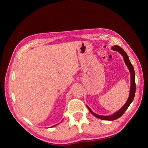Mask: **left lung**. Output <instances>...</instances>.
<instances>
[{
    "label": "left lung",
    "mask_w": 148,
    "mask_h": 148,
    "mask_svg": "<svg viewBox=\"0 0 148 148\" xmlns=\"http://www.w3.org/2000/svg\"><path fill=\"white\" fill-rule=\"evenodd\" d=\"M112 49L113 51H116L119 52L121 55L123 56V60L125 65H127V68L129 70L130 73V76H131V79H130V95H129V97L128 98V99L126 102V103L122 106V108L120 109H119L118 111L114 113L113 114L110 115H107V116H105V115H97L96 114H95V112L91 110V109L89 107L86 106V107H88V110H89V112L94 115L96 117L101 119V120H109V121H112V120H115L116 119H119V117H120L121 116H122V115L124 114V112L125 111L127 110V109H128V107H129V106L131 104V103L132 102V101H133L134 97H135V91H136V84H135V70H134L133 66L132 65V64H131L130 60L129 58L127 56V54L124 51V50L123 49L121 48L120 47H119V46H112L111 48Z\"/></svg>",
    "instance_id": "obj_1"
}]
</instances>
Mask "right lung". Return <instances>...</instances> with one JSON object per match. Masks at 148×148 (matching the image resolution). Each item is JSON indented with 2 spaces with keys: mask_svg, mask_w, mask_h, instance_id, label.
Returning <instances> with one entry per match:
<instances>
[{
  "mask_svg": "<svg viewBox=\"0 0 148 148\" xmlns=\"http://www.w3.org/2000/svg\"><path fill=\"white\" fill-rule=\"evenodd\" d=\"M58 124H57V125H53V126H52V127H55V126H56V125H57Z\"/></svg>",
  "mask_w": 148,
  "mask_h": 148,
  "instance_id": "1",
  "label": "right lung"
}]
</instances>
